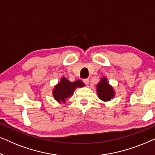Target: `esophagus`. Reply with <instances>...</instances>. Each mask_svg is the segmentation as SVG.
Masks as SVG:
<instances>
[{
  "label": "esophagus",
  "mask_w": 155,
  "mask_h": 155,
  "mask_svg": "<svg viewBox=\"0 0 155 155\" xmlns=\"http://www.w3.org/2000/svg\"><path fill=\"white\" fill-rule=\"evenodd\" d=\"M83 82L86 84V85H88L89 83H90V81H89L88 79H84L83 80Z\"/></svg>",
  "instance_id": "1"
}]
</instances>
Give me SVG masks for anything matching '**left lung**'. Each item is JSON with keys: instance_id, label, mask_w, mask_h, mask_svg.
Here are the masks:
<instances>
[{"instance_id": "obj_1", "label": "left lung", "mask_w": 155, "mask_h": 155, "mask_svg": "<svg viewBox=\"0 0 155 155\" xmlns=\"http://www.w3.org/2000/svg\"><path fill=\"white\" fill-rule=\"evenodd\" d=\"M97 92L99 98L104 101H109L115 96L113 87L109 85L106 78H101L100 82L97 84Z\"/></svg>"}]
</instances>
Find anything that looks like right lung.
<instances>
[{
	"instance_id": "obj_1",
	"label": "right lung",
	"mask_w": 155,
	"mask_h": 155,
	"mask_svg": "<svg viewBox=\"0 0 155 155\" xmlns=\"http://www.w3.org/2000/svg\"><path fill=\"white\" fill-rule=\"evenodd\" d=\"M84 84L81 80H78L75 82H70L67 78L63 77L53 90L54 98L58 102L65 103L69 97L73 96V92L77 87H84Z\"/></svg>"
}]
</instances>
